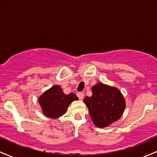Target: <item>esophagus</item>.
I'll use <instances>...</instances> for the list:
<instances>
[{"label": "esophagus", "instance_id": "1", "mask_svg": "<svg viewBox=\"0 0 157 157\" xmlns=\"http://www.w3.org/2000/svg\"><path fill=\"white\" fill-rule=\"evenodd\" d=\"M77 97L80 100H82L84 99V93L83 92H79L77 93Z\"/></svg>", "mask_w": 157, "mask_h": 157}]
</instances>
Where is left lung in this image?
<instances>
[{
	"label": "left lung",
	"instance_id": "obj_1",
	"mask_svg": "<svg viewBox=\"0 0 157 157\" xmlns=\"http://www.w3.org/2000/svg\"><path fill=\"white\" fill-rule=\"evenodd\" d=\"M91 91L92 96L86 97L83 102L97 127H108L121 117L125 108V100L120 90L98 82L92 86Z\"/></svg>",
	"mask_w": 157,
	"mask_h": 157
}]
</instances>
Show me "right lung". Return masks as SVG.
Returning <instances> with one entry per match:
<instances>
[{
  "mask_svg": "<svg viewBox=\"0 0 157 157\" xmlns=\"http://www.w3.org/2000/svg\"><path fill=\"white\" fill-rule=\"evenodd\" d=\"M78 97L74 93L65 94L58 85H55L44 91L38 98V102L45 116L56 119L63 115L68 107Z\"/></svg>",
  "mask_w": 157,
  "mask_h": 157,
  "instance_id": "obj_1",
  "label": "right lung"
}]
</instances>
